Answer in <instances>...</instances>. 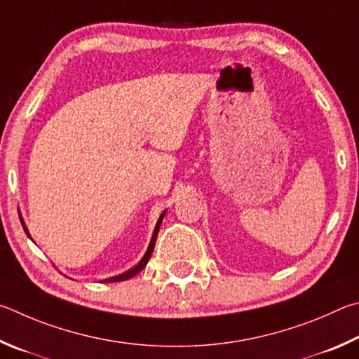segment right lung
I'll list each match as a JSON object with an SVG mask.
<instances>
[{"instance_id": "1", "label": "right lung", "mask_w": 359, "mask_h": 359, "mask_svg": "<svg viewBox=\"0 0 359 359\" xmlns=\"http://www.w3.org/2000/svg\"><path fill=\"white\" fill-rule=\"evenodd\" d=\"M163 215H165V212H162V216L159 217V221H157V224H156V229H154V233H153V238H151V243H149V248H148V250H147V254H144V257L143 259L140 260V263H138L137 266H134L132 269H129L128 273H124V274H119V276H115V278H111V279H107L105 282H121V280H128V279H130V278H134L135 274H138L142 271V269L147 266V263H148V260H149V257H151V254H153V250H154V244H156V238H157V233H159V227H161V224H162V219H163ZM25 229V231H27L28 233V230H27V227H23Z\"/></svg>"}]
</instances>
